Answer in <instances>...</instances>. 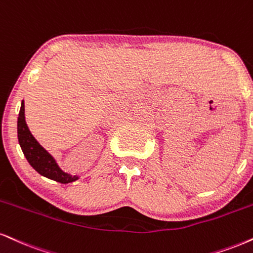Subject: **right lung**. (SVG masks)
Listing matches in <instances>:
<instances>
[{"label":"right lung","mask_w":253,"mask_h":253,"mask_svg":"<svg viewBox=\"0 0 253 253\" xmlns=\"http://www.w3.org/2000/svg\"><path fill=\"white\" fill-rule=\"evenodd\" d=\"M17 138L22 152L33 169L41 175L55 180L61 184L78 180V175H72L63 172L56 164L55 159L39 144L33 136L24 119V102L21 103L19 119H17Z\"/></svg>","instance_id":"right-lung-1"}]
</instances>
